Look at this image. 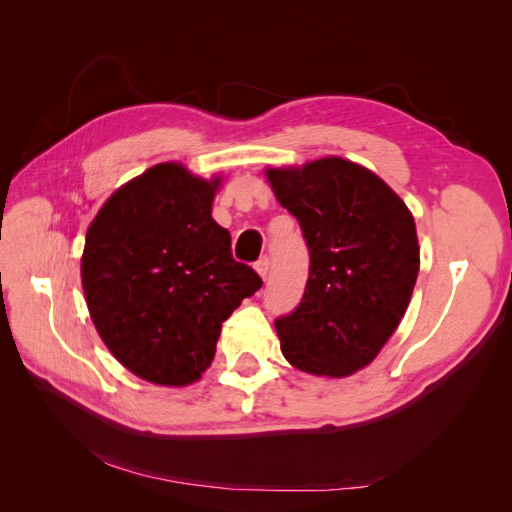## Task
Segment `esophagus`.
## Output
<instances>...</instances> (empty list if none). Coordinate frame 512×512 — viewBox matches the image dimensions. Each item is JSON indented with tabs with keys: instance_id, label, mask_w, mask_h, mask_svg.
Segmentation results:
<instances>
[{
	"instance_id": "1",
	"label": "esophagus",
	"mask_w": 512,
	"mask_h": 512,
	"mask_svg": "<svg viewBox=\"0 0 512 512\" xmlns=\"http://www.w3.org/2000/svg\"><path fill=\"white\" fill-rule=\"evenodd\" d=\"M254 269L258 271V275L262 277V280H267V275H269V258L267 256H262L256 265H254Z\"/></svg>"
}]
</instances>
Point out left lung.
Wrapping results in <instances>:
<instances>
[{
	"label": "left lung",
	"instance_id": "left-lung-1",
	"mask_svg": "<svg viewBox=\"0 0 512 512\" xmlns=\"http://www.w3.org/2000/svg\"><path fill=\"white\" fill-rule=\"evenodd\" d=\"M309 250L301 303L275 320L290 365L344 378L376 359L404 318L421 252L410 209L365 166L322 158L267 168Z\"/></svg>",
	"mask_w": 512,
	"mask_h": 512
}]
</instances>
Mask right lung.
<instances>
[{
	"label": "right lung",
	"mask_w": 512,
	"mask_h": 512,
	"mask_svg": "<svg viewBox=\"0 0 512 512\" xmlns=\"http://www.w3.org/2000/svg\"><path fill=\"white\" fill-rule=\"evenodd\" d=\"M220 179L164 162L128 181L91 222L81 280L106 348L132 374L185 386L215 356L222 322L262 286L211 218Z\"/></svg>",
	"instance_id": "add662e5"
}]
</instances>
